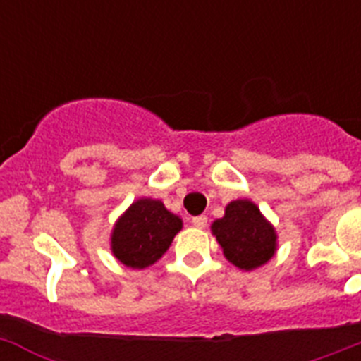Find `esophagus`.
<instances>
[{
  "instance_id": "esophagus-1",
  "label": "esophagus",
  "mask_w": 361,
  "mask_h": 361,
  "mask_svg": "<svg viewBox=\"0 0 361 361\" xmlns=\"http://www.w3.org/2000/svg\"><path fill=\"white\" fill-rule=\"evenodd\" d=\"M191 224L195 226V228H199V229H204L206 226H208V216H206V215L193 216V219H191Z\"/></svg>"
}]
</instances>
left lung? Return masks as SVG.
Here are the masks:
<instances>
[{
  "mask_svg": "<svg viewBox=\"0 0 361 361\" xmlns=\"http://www.w3.org/2000/svg\"><path fill=\"white\" fill-rule=\"evenodd\" d=\"M212 231L226 258L240 269H255L275 255V229L251 200L229 202L224 216L213 222Z\"/></svg>",
  "mask_w": 361,
  "mask_h": 361,
  "instance_id": "8db88e82",
  "label": "left lung"
}]
</instances>
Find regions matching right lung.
Masks as SVG:
<instances>
[{
  "label": "right lung",
  "instance_id": "right-lung-1",
  "mask_svg": "<svg viewBox=\"0 0 361 361\" xmlns=\"http://www.w3.org/2000/svg\"><path fill=\"white\" fill-rule=\"evenodd\" d=\"M180 228L183 220L168 212L161 200H137L114 228L111 251L124 266L142 269L166 253Z\"/></svg>",
  "mask_w": 361,
  "mask_h": 361
}]
</instances>
